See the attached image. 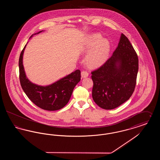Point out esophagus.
I'll return each mask as SVG.
<instances>
[{
    "instance_id": "obj_1",
    "label": "esophagus",
    "mask_w": 160,
    "mask_h": 160,
    "mask_svg": "<svg viewBox=\"0 0 160 160\" xmlns=\"http://www.w3.org/2000/svg\"><path fill=\"white\" fill-rule=\"evenodd\" d=\"M81 76H82L83 78H86V77H88L89 73L87 71H83L81 72Z\"/></svg>"
}]
</instances>
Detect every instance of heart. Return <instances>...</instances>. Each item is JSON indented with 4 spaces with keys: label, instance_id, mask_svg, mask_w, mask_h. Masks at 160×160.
I'll return each mask as SVG.
<instances>
[{
    "label": "heart",
    "instance_id": "obj_1",
    "mask_svg": "<svg viewBox=\"0 0 160 160\" xmlns=\"http://www.w3.org/2000/svg\"><path fill=\"white\" fill-rule=\"evenodd\" d=\"M91 48L86 56V63L93 68L101 66L109 58L111 50L110 42L99 34H93L88 39L84 50L88 51Z\"/></svg>",
    "mask_w": 160,
    "mask_h": 160
}]
</instances>
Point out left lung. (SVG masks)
Here are the masks:
<instances>
[{
  "instance_id": "obj_1",
  "label": "left lung",
  "mask_w": 160,
  "mask_h": 160,
  "mask_svg": "<svg viewBox=\"0 0 160 160\" xmlns=\"http://www.w3.org/2000/svg\"><path fill=\"white\" fill-rule=\"evenodd\" d=\"M138 59L128 38L121 34L112 56L92 71V98L101 108L112 110L129 99L136 84Z\"/></svg>"
}]
</instances>
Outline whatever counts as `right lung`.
Segmentation results:
<instances>
[{"instance_id": "obj_1", "label": "right lung", "mask_w": 160, "mask_h": 160, "mask_svg": "<svg viewBox=\"0 0 160 160\" xmlns=\"http://www.w3.org/2000/svg\"><path fill=\"white\" fill-rule=\"evenodd\" d=\"M39 31L34 35L38 34ZM33 35L31 36L32 37ZM26 46L19 58L20 82L24 93L36 106L42 109L54 111L65 106L68 102L74 88L80 81V71L77 69L70 74L48 86H39L32 83L27 78L23 65V56Z\"/></svg>"}]
</instances>
